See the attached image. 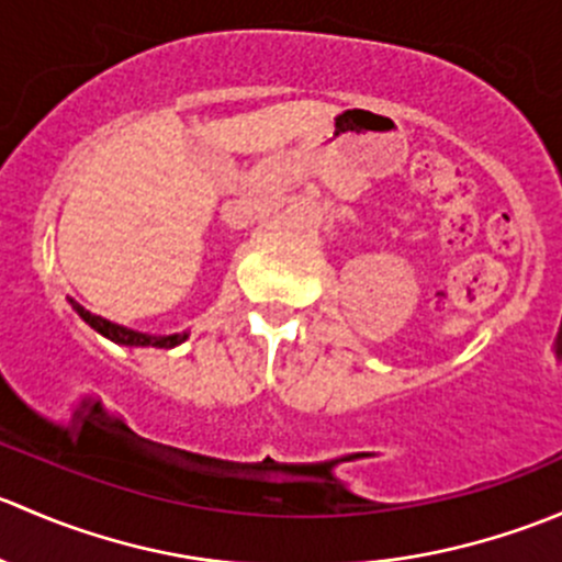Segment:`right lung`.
Wrapping results in <instances>:
<instances>
[{"instance_id":"add662e5","label":"right lung","mask_w":562,"mask_h":562,"mask_svg":"<svg viewBox=\"0 0 562 562\" xmlns=\"http://www.w3.org/2000/svg\"><path fill=\"white\" fill-rule=\"evenodd\" d=\"M76 310H78V315L89 323V326L98 328L103 337L113 339V342H119V345H140V348H144V345H151V348H173V345L184 342L187 339V334H171V337H149V334H138V331H133V328H124V326H119V323L105 321V317L89 313V310H83V307H76Z\"/></svg>"}]
</instances>
